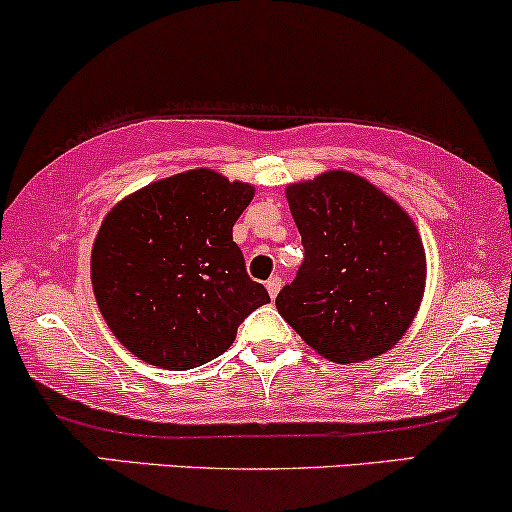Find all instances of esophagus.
Listing matches in <instances>:
<instances>
[{
  "label": "esophagus",
  "instance_id": "obj_1",
  "mask_svg": "<svg viewBox=\"0 0 512 512\" xmlns=\"http://www.w3.org/2000/svg\"><path fill=\"white\" fill-rule=\"evenodd\" d=\"M280 287H282V277L280 275H273V277H268V282H266V289H268V294L273 296H277V292H280Z\"/></svg>",
  "mask_w": 512,
  "mask_h": 512
}]
</instances>
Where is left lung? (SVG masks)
Segmentation results:
<instances>
[{
    "instance_id": "obj_1",
    "label": "left lung",
    "mask_w": 512,
    "mask_h": 512,
    "mask_svg": "<svg viewBox=\"0 0 512 512\" xmlns=\"http://www.w3.org/2000/svg\"><path fill=\"white\" fill-rule=\"evenodd\" d=\"M304 263L277 294L282 318L337 363L389 351L418 313L425 249L413 220L344 170L287 189Z\"/></svg>"
}]
</instances>
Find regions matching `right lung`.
<instances>
[{
	"mask_svg": "<svg viewBox=\"0 0 512 512\" xmlns=\"http://www.w3.org/2000/svg\"><path fill=\"white\" fill-rule=\"evenodd\" d=\"M251 197V185L201 168L140 189L104 218L92 285L125 349L159 368H199L230 349L246 315L268 304L232 242Z\"/></svg>",
	"mask_w": 512,
	"mask_h": 512,
	"instance_id": "1",
	"label": "right lung"
}]
</instances>
